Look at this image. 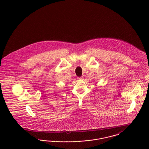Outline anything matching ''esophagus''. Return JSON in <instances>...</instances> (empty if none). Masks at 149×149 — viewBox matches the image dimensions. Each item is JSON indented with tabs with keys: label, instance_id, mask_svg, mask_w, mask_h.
<instances>
[{
	"label": "esophagus",
	"instance_id": "esophagus-1",
	"mask_svg": "<svg viewBox=\"0 0 149 149\" xmlns=\"http://www.w3.org/2000/svg\"><path fill=\"white\" fill-rule=\"evenodd\" d=\"M83 77H79L78 80H83Z\"/></svg>",
	"mask_w": 149,
	"mask_h": 149
}]
</instances>
